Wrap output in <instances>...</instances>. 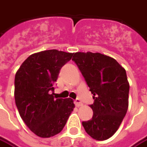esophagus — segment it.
Listing matches in <instances>:
<instances>
[{
	"label": "esophagus",
	"mask_w": 147,
	"mask_h": 147,
	"mask_svg": "<svg viewBox=\"0 0 147 147\" xmlns=\"http://www.w3.org/2000/svg\"><path fill=\"white\" fill-rule=\"evenodd\" d=\"M74 103H75V105H76V106H77V107H80V106H82L83 105V103L81 102V101H80V99H76L75 101H74Z\"/></svg>",
	"instance_id": "34e87169"
}]
</instances>
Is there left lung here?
Returning a JSON list of instances; mask_svg holds the SVG:
<instances>
[{
  "mask_svg": "<svg viewBox=\"0 0 147 147\" xmlns=\"http://www.w3.org/2000/svg\"><path fill=\"white\" fill-rule=\"evenodd\" d=\"M72 61L94 99L90 105L94 112L92 119L82 124L93 139H108L119 128L128 108L129 83L126 71L115 59L99 53L78 52Z\"/></svg>",
  "mask_w": 147,
  "mask_h": 147,
  "instance_id": "1",
  "label": "left lung"
}]
</instances>
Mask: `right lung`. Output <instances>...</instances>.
Masks as SVG:
<instances>
[{
  "label": "right lung",
  "mask_w": 147,
  "mask_h": 147,
  "mask_svg": "<svg viewBox=\"0 0 147 147\" xmlns=\"http://www.w3.org/2000/svg\"><path fill=\"white\" fill-rule=\"evenodd\" d=\"M73 53L49 49L30 55L15 76V101L21 118L36 136L60 133L75 105L71 98H54V83Z\"/></svg>",
  "instance_id": "1"
}]
</instances>
